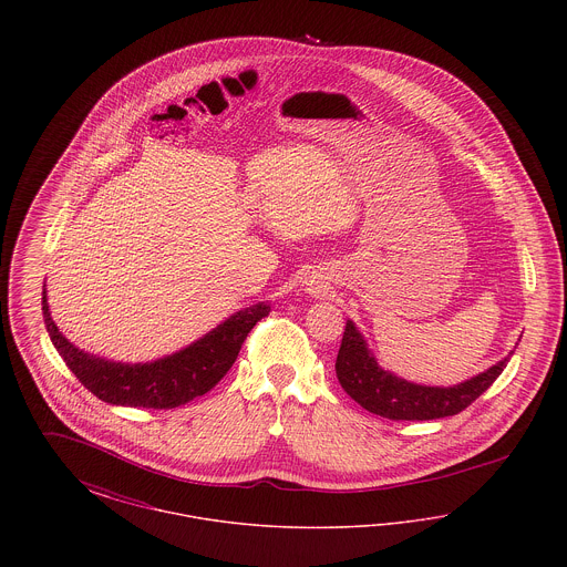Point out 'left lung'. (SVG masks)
<instances>
[{"instance_id":"8db88e82","label":"left lung","mask_w":567,"mask_h":567,"mask_svg":"<svg viewBox=\"0 0 567 567\" xmlns=\"http://www.w3.org/2000/svg\"><path fill=\"white\" fill-rule=\"evenodd\" d=\"M511 354L485 372L453 386L419 384L380 368L363 333L352 321H347L336 359V374L352 400L372 414L391 421H430L458 414L481 398L495 378L504 372Z\"/></svg>"}]
</instances>
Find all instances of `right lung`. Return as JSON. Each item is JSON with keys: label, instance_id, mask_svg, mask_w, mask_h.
Segmentation results:
<instances>
[{"label": "right lung", "instance_id": "add662e5", "mask_svg": "<svg viewBox=\"0 0 567 567\" xmlns=\"http://www.w3.org/2000/svg\"><path fill=\"white\" fill-rule=\"evenodd\" d=\"M42 312L54 349L95 398L112 405L169 410L208 393L229 372L244 338L268 317L270 303L259 301L243 308L189 347L146 363L112 361L72 344L54 324L47 289L42 291Z\"/></svg>", "mask_w": 567, "mask_h": 567}]
</instances>
